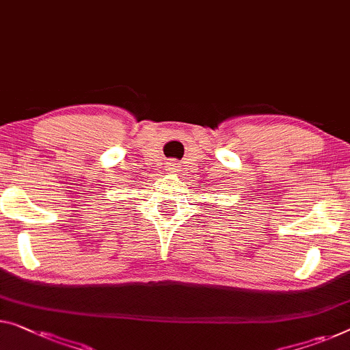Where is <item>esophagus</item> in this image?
Wrapping results in <instances>:
<instances>
[{"mask_svg":"<svg viewBox=\"0 0 350 350\" xmlns=\"http://www.w3.org/2000/svg\"><path fill=\"white\" fill-rule=\"evenodd\" d=\"M177 168H179V163H177L176 160L168 161V170H170V171H177Z\"/></svg>","mask_w":350,"mask_h":350,"instance_id":"34e87169","label":"esophagus"}]
</instances>
